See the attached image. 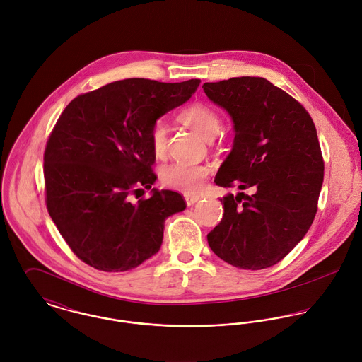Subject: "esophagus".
<instances>
[{
  "label": "esophagus",
  "instance_id": "1",
  "mask_svg": "<svg viewBox=\"0 0 362 362\" xmlns=\"http://www.w3.org/2000/svg\"><path fill=\"white\" fill-rule=\"evenodd\" d=\"M199 199H201L199 197H191V195H185V202H187V205H188V206H192V205H195V204H197Z\"/></svg>",
  "mask_w": 362,
  "mask_h": 362
}]
</instances>
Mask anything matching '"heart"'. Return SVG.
<instances>
[{
    "label": "heart",
    "instance_id": "b5f03b06",
    "mask_svg": "<svg viewBox=\"0 0 362 362\" xmlns=\"http://www.w3.org/2000/svg\"><path fill=\"white\" fill-rule=\"evenodd\" d=\"M180 119L197 131L204 139L211 141L221 128V119L218 114L205 104H194L185 108L180 114ZM167 125L158 119L151 128L149 142L151 148L157 157L165 153L167 149ZM209 168L202 164H187V163H171L161 170V182L174 191L185 195H198L206 181Z\"/></svg>",
    "mask_w": 362,
    "mask_h": 362
}]
</instances>
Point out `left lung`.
Listing matches in <instances>:
<instances>
[{
	"instance_id": "obj_1",
	"label": "left lung",
	"mask_w": 362,
	"mask_h": 362,
	"mask_svg": "<svg viewBox=\"0 0 362 362\" xmlns=\"http://www.w3.org/2000/svg\"><path fill=\"white\" fill-rule=\"evenodd\" d=\"M207 98L234 124V144L220 165L227 194L221 221L207 234L224 262L260 270L284 258L307 234L323 182V158L308 111L264 78L241 76L204 83Z\"/></svg>"
}]
</instances>
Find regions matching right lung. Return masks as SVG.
Masks as SVG:
<instances>
[{
    "instance_id": "obj_1",
    "label": "right lung",
    "mask_w": 362,
    "mask_h": 362,
    "mask_svg": "<svg viewBox=\"0 0 362 362\" xmlns=\"http://www.w3.org/2000/svg\"><path fill=\"white\" fill-rule=\"evenodd\" d=\"M201 81L131 78L75 98L59 115L45 152L46 204L72 252L103 272H127L158 252L164 221L184 198L151 189L156 121L185 103Z\"/></svg>"
}]
</instances>
